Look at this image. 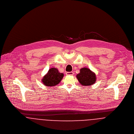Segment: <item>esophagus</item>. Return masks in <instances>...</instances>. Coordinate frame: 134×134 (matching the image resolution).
<instances>
[{"mask_svg":"<svg viewBox=\"0 0 134 134\" xmlns=\"http://www.w3.org/2000/svg\"><path fill=\"white\" fill-rule=\"evenodd\" d=\"M74 74L73 72H66V75H72Z\"/></svg>","mask_w":134,"mask_h":134,"instance_id":"34e87169","label":"esophagus"}]
</instances>
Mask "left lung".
<instances>
[{"instance_id":"left-lung-1","label":"left lung","mask_w":134,"mask_h":134,"mask_svg":"<svg viewBox=\"0 0 134 134\" xmlns=\"http://www.w3.org/2000/svg\"><path fill=\"white\" fill-rule=\"evenodd\" d=\"M76 76L80 84L85 86L92 85L96 81V74L86 67L81 68Z\"/></svg>"}]
</instances>
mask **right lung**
<instances>
[{
  "label": "right lung",
  "mask_w": 134,
  "mask_h": 134,
  "mask_svg": "<svg viewBox=\"0 0 134 134\" xmlns=\"http://www.w3.org/2000/svg\"><path fill=\"white\" fill-rule=\"evenodd\" d=\"M64 76L63 73L59 72L55 68H50L42 79L43 83L46 86H53L58 85Z\"/></svg>",
  "instance_id": "obj_1"
}]
</instances>
